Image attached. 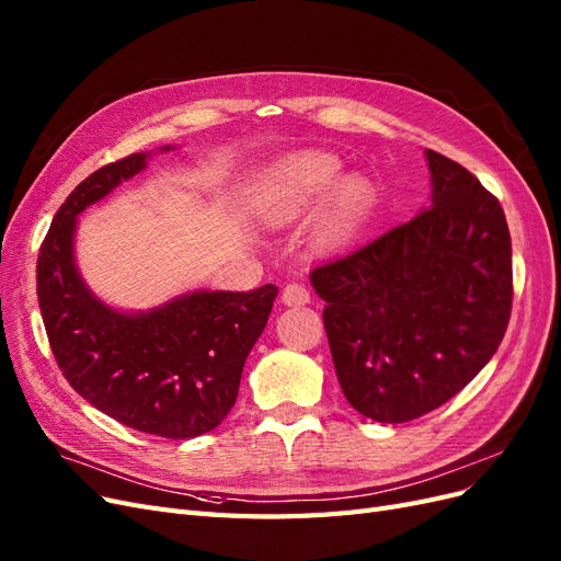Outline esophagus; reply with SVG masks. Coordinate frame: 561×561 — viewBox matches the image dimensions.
Listing matches in <instances>:
<instances>
[{
    "instance_id": "obj_1",
    "label": "esophagus",
    "mask_w": 561,
    "mask_h": 561,
    "mask_svg": "<svg viewBox=\"0 0 561 561\" xmlns=\"http://www.w3.org/2000/svg\"><path fill=\"white\" fill-rule=\"evenodd\" d=\"M285 307H304V304L311 301V293L307 290V285L301 283H287L283 287V295H280Z\"/></svg>"
}]
</instances>
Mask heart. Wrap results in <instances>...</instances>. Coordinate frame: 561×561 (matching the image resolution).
Segmentation results:
<instances>
[{
	"instance_id": "obj_1",
	"label": "heart",
	"mask_w": 561,
	"mask_h": 561,
	"mask_svg": "<svg viewBox=\"0 0 561 561\" xmlns=\"http://www.w3.org/2000/svg\"><path fill=\"white\" fill-rule=\"evenodd\" d=\"M339 175H342V161L330 151H301V154L287 157L262 178L252 201L254 213L271 225L295 219L316 203L318 196L325 194ZM369 196V182L360 175L339 182L328 208L320 215L316 229L318 243L325 248L344 243L360 225Z\"/></svg>"
}]
</instances>
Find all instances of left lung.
<instances>
[{"mask_svg": "<svg viewBox=\"0 0 561 561\" xmlns=\"http://www.w3.org/2000/svg\"><path fill=\"white\" fill-rule=\"evenodd\" d=\"M431 206L311 271L328 301L339 386L353 410L404 423L437 410L496 353L513 309V243L501 203L433 149Z\"/></svg>", "mask_w": 561, "mask_h": 561, "instance_id": "1", "label": "left lung"}]
</instances>
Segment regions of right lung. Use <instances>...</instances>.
I'll return each instance as SVG.
<instances>
[{
	"instance_id": "add662e5",
	"label": "right lung",
	"mask_w": 561,
	"mask_h": 561,
	"mask_svg": "<svg viewBox=\"0 0 561 561\" xmlns=\"http://www.w3.org/2000/svg\"><path fill=\"white\" fill-rule=\"evenodd\" d=\"M147 159L140 151L107 163L65 198L39 248L37 297L50 351L83 400L128 428L190 439L231 412L278 287L196 290L138 313L100 301L77 271V217L145 171Z\"/></svg>"
}]
</instances>
